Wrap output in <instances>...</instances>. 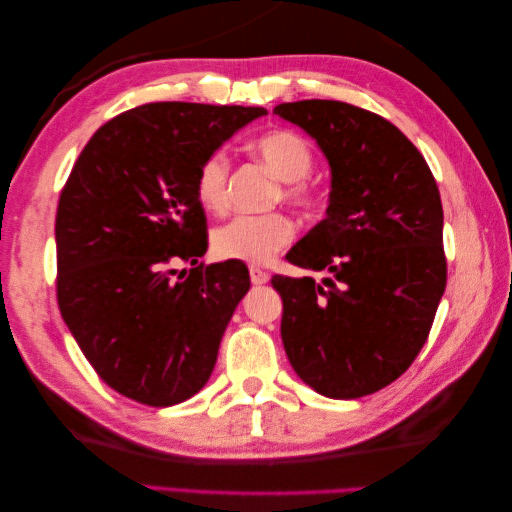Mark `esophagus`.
I'll return each instance as SVG.
<instances>
[{
  "label": "esophagus",
  "instance_id": "34e87169",
  "mask_svg": "<svg viewBox=\"0 0 512 512\" xmlns=\"http://www.w3.org/2000/svg\"><path fill=\"white\" fill-rule=\"evenodd\" d=\"M250 270V281H253L255 286H262V284H268V279H270V275L266 273L264 268H259V266H250L248 268Z\"/></svg>",
  "mask_w": 512,
  "mask_h": 512
}]
</instances>
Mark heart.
<instances>
[{
    "label": "heart",
    "instance_id": "heart-1",
    "mask_svg": "<svg viewBox=\"0 0 512 512\" xmlns=\"http://www.w3.org/2000/svg\"><path fill=\"white\" fill-rule=\"evenodd\" d=\"M250 149L284 182L281 198L295 206H303V209L312 204L314 195L306 178L314 167V154L306 138L288 132V129H275V132L259 136ZM228 171H231V165L220 151L204 158L198 176H195V198L204 211L217 213L224 209ZM292 237H295V224L284 213L237 215L231 222L215 228L213 250L222 259L262 264L268 262L277 250L288 246Z\"/></svg>",
    "mask_w": 512,
    "mask_h": 512
}]
</instances>
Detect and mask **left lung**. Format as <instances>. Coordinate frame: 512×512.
I'll use <instances>...</instances> for the list:
<instances>
[{
	"instance_id": "1",
	"label": "left lung",
	"mask_w": 512,
	"mask_h": 512,
	"mask_svg": "<svg viewBox=\"0 0 512 512\" xmlns=\"http://www.w3.org/2000/svg\"><path fill=\"white\" fill-rule=\"evenodd\" d=\"M275 114L317 140L332 173L325 220L286 255L328 277H273L284 350L321 396L374 394L418 356L447 286L438 184L383 116L321 99Z\"/></svg>"
}]
</instances>
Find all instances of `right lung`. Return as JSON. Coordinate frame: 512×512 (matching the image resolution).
I'll list each match as a JSON object with an SVG mask.
<instances>
[{
  "label": "right lung",
  "mask_w": 512,
  "mask_h": 512,
  "mask_svg": "<svg viewBox=\"0 0 512 512\" xmlns=\"http://www.w3.org/2000/svg\"><path fill=\"white\" fill-rule=\"evenodd\" d=\"M264 107L147 103L112 118L83 147L61 191V317L107 385L171 407L206 385L222 336L250 288L248 268L204 266L206 217L195 176ZM196 268L178 282L172 266Z\"/></svg>",
  "instance_id": "right-lung-1"
}]
</instances>
